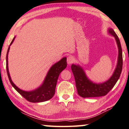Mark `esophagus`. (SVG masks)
Segmentation results:
<instances>
[{
	"label": "esophagus",
	"mask_w": 129,
	"mask_h": 129,
	"mask_svg": "<svg viewBox=\"0 0 129 129\" xmlns=\"http://www.w3.org/2000/svg\"><path fill=\"white\" fill-rule=\"evenodd\" d=\"M74 57L72 56H69L67 58V63L69 64H71L74 62Z\"/></svg>",
	"instance_id": "obj_1"
}]
</instances>
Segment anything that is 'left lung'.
Instances as JSON below:
<instances>
[{"instance_id": "obj_1", "label": "left lung", "mask_w": 129, "mask_h": 129, "mask_svg": "<svg viewBox=\"0 0 129 129\" xmlns=\"http://www.w3.org/2000/svg\"><path fill=\"white\" fill-rule=\"evenodd\" d=\"M109 33L116 38L118 48V57L117 68L113 76L109 80L103 83L96 84L87 78L83 70L79 66L72 64L71 69L74 76L77 91L79 96L83 98L98 97L104 96L109 92L119 79L123 68L122 49L119 38L113 29H109Z\"/></svg>"}]
</instances>
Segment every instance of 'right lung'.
Here are the masks:
<instances>
[{"label":"right lung","instance_id":"add662e5","mask_svg":"<svg viewBox=\"0 0 129 129\" xmlns=\"http://www.w3.org/2000/svg\"><path fill=\"white\" fill-rule=\"evenodd\" d=\"M14 38L12 40L11 44L13 43ZM10 46L8 48L7 54H6V71L9 78V81L12 86L18 92H19L22 96L27 101L31 103H40L48 101L51 99L54 96L55 93V89L57 84L58 76L60 73L62 72L67 66L66 57L63 58L56 64L50 68L48 72L46 77L44 83L40 88L36 90L31 92H26L19 89L15 85L12 81L10 77L9 71H8V55L9 52Z\"/></svg>","mask_w":129,"mask_h":129}]
</instances>
